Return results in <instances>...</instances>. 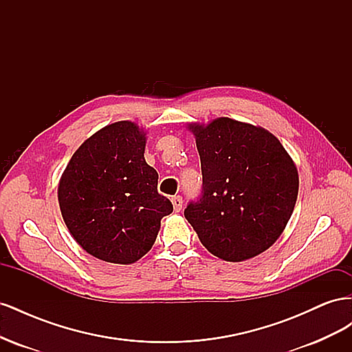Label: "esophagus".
Masks as SVG:
<instances>
[{
	"instance_id": "1",
	"label": "esophagus",
	"mask_w": 352,
	"mask_h": 352,
	"mask_svg": "<svg viewBox=\"0 0 352 352\" xmlns=\"http://www.w3.org/2000/svg\"><path fill=\"white\" fill-rule=\"evenodd\" d=\"M172 204H173V210H175L176 212H179L180 210H182V206H184L182 197H180V195L173 197V198H172Z\"/></svg>"
}]
</instances>
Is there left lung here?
<instances>
[{"label":"left lung","mask_w":352,"mask_h":352,"mask_svg":"<svg viewBox=\"0 0 352 352\" xmlns=\"http://www.w3.org/2000/svg\"><path fill=\"white\" fill-rule=\"evenodd\" d=\"M201 158L202 192L185 217L201 243L225 261L255 257L278 241L298 197L291 155L269 131L229 117L190 123Z\"/></svg>","instance_id":"1"}]
</instances>
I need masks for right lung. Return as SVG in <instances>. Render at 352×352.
<instances>
[{
    "instance_id": "1",
    "label": "right lung",
    "mask_w": 352,
    "mask_h": 352,
    "mask_svg": "<svg viewBox=\"0 0 352 352\" xmlns=\"http://www.w3.org/2000/svg\"><path fill=\"white\" fill-rule=\"evenodd\" d=\"M145 141L136 123H111L78 148L60 179L63 220L95 258L138 261L154 245L160 221L173 211L157 190L158 173L145 162Z\"/></svg>"
}]
</instances>
